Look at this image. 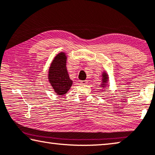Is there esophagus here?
<instances>
[{
    "instance_id": "esophagus-1",
    "label": "esophagus",
    "mask_w": 155,
    "mask_h": 155,
    "mask_svg": "<svg viewBox=\"0 0 155 155\" xmlns=\"http://www.w3.org/2000/svg\"><path fill=\"white\" fill-rule=\"evenodd\" d=\"M80 83H81V84H87V80L80 81Z\"/></svg>"
}]
</instances>
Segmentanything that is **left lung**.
<instances>
[{
  "instance_id": "left-lung-1",
  "label": "left lung",
  "mask_w": 155,
  "mask_h": 155,
  "mask_svg": "<svg viewBox=\"0 0 155 155\" xmlns=\"http://www.w3.org/2000/svg\"><path fill=\"white\" fill-rule=\"evenodd\" d=\"M109 77L106 72H104L102 74V83H101V87L105 88L107 85V82H108Z\"/></svg>"
}]
</instances>
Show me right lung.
<instances>
[{
    "mask_svg": "<svg viewBox=\"0 0 155 155\" xmlns=\"http://www.w3.org/2000/svg\"><path fill=\"white\" fill-rule=\"evenodd\" d=\"M66 54L61 51L56 55L49 68L48 80L54 91L58 95H64L72 85V81L69 77L66 63Z\"/></svg>",
    "mask_w": 155,
    "mask_h": 155,
    "instance_id": "add662e5",
    "label": "right lung"
}]
</instances>
